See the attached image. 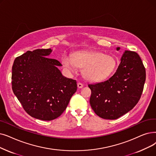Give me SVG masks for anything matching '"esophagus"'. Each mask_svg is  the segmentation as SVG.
<instances>
[{
	"instance_id": "34e87169",
	"label": "esophagus",
	"mask_w": 156,
	"mask_h": 156,
	"mask_svg": "<svg viewBox=\"0 0 156 156\" xmlns=\"http://www.w3.org/2000/svg\"><path fill=\"white\" fill-rule=\"evenodd\" d=\"M77 86H78V87L79 88V89H82V88L83 87V85L82 83H78Z\"/></svg>"
}]
</instances>
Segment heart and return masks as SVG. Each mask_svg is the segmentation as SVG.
Listing matches in <instances>:
<instances>
[{"label": "heart", "mask_w": 156, "mask_h": 156, "mask_svg": "<svg viewBox=\"0 0 156 156\" xmlns=\"http://www.w3.org/2000/svg\"><path fill=\"white\" fill-rule=\"evenodd\" d=\"M62 62L69 72H74L78 67H82L83 77L90 82H99L109 76L116 66V60L108 55L99 51H76L73 55H65Z\"/></svg>", "instance_id": "b5f03b06"}]
</instances>
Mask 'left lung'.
<instances>
[{
	"label": "left lung",
	"instance_id": "obj_1",
	"mask_svg": "<svg viewBox=\"0 0 156 156\" xmlns=\"http://www.w3.org/2000/svg\"><path fill=\"white\" fill-rule=\"evenodd\" d=\"M117 47V50H120ZM146 78L138 54L126 50L113 75L103 82L89 84L90 104L101 118L117 119L131 110L139 101Z\"/></svg>",
	"mask_w": 156,
	"mask_h": 156
}]
</instances>
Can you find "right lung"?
<instances>
[{
  "instance_id": "right-lung-1",
  "label": "right lung",
  "mask_w": 156,
  "mask_h": 156,
  "mask_svg": "<svg viewBox=\"0 0 156 156\" xmlns=\"http://www.w3.org/2000/svg\"><path fill=\"white\" fill-rule=\"evenodd\" d=\"M49 49L27 51L15 58L12 67V89L23 109L31 117L55 119L64 112L77 90L76 80L64 76L62 66L48 57Z\"/></svg>"
}]
</instances>
